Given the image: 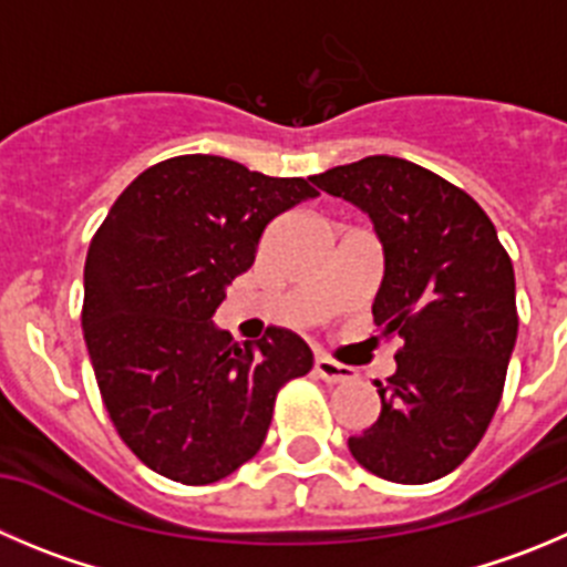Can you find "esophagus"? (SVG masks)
Returning <instances> with one entry per match:
<instances>
[{"mask_svg": "<svg viewBox=\"0 0 567 567\" xmlns=\"http://www.w3.org/2000/svg\"><path fill=\"white\" fill-rule=\"evenodd\" d=\"M313 369H316V374L324 380V383H347V380L355 378V369L343 367V363L332 361V358H327V355H316Z\"/></svg>", "mask_w": 567, "mask_h": 567, "instance_id": "34e87169", "label": "esophagus"}]
</instances>
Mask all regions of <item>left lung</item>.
<instances>
[{
  "mask_svg": "<svg viewBox=\"0 0 567 567\" xmlns=\"http://www.w3.org/2000/svg\"><path fill=\"white\" fill-rule=\"evenodd\" d=\"M367 212L383 248L374 324L400 336L380 416L349 453L394 484L453 473L484 436L517 341L515 268L486 212L420 164L367 156L310 176Z\"/></svg>",
  "mask_w": 567,
  "mask_h": 567,
  "instance_id": "1",
  "label": "left lung"
}]
</instances>
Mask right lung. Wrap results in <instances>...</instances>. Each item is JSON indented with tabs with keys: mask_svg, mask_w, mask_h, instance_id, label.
Here are the masks:
<instances>
[{
	"mask_svg": "<svg viewBox=\"0 0 567 567\" xmlns=\"http://www.w3.org/2000/svg\"><path fill=\"white\" fill-rule=\"evenodd\" d=\"M224 156H176L128 184L83 268V338L116 433L178 484H212L266 442L279 385L313 367L290 330L248 343L212 316L277 215L316 198Z\"/></svg>",
	"mask_w": 567,
	"mask_h": 567,
	"instance_id": "right-lung-1",
	"label": "right lung"
}]
</instances>
